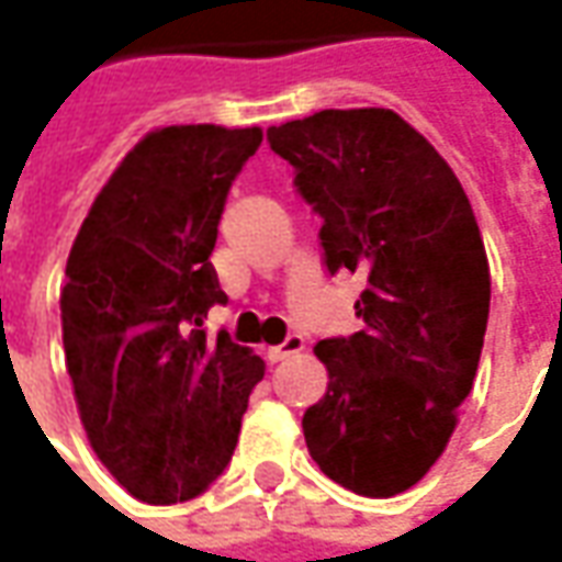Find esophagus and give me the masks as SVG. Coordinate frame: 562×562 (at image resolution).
<instances>
[{
  "mask_svg": "<svg viewBox=\"0 0 562 562\" xmlns=\"http://www.w3.org/2000/svg\"><path fill=\"white\" fill-rule=\"evenodd\" d=\"M302 348H305V338L288 336L284 341H281V345L269 348V351H266V357H269L272 363H281V360H288V357H293V353H300Z\"/></svg>",
  "mask_w": 562,
  "mask_h": 562,
  "instance_id": "1",
  "label": "esophagus"
}]
</instances>
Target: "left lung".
Returning a JSON list of instances; mask_svg holds the SVG:
<instances>
[{"instance_id": "8db88e82", "label": "left lung", "mask_w": 562, "mask_h": 562, "mask_svg": "<svg viewBox=\"0 0 562 562\" xmlns=\"http://www.w3.org/2000/svg\"><path fill=\"white\" fill-rule=\"evenodd\" d=\"M321 217L329 272L366 274L363 329L324 338V400L302 417L312 460L360 496L424 479L479 372L491 266L469 196L441 154L390 109H326L269 126Z\"/></svg>"}]
</instances>
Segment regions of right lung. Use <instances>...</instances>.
Returning a JSON list of instances; mask_svg holds the SVG:
<instances>
[{
    "instance_id": "obj_1",
    "label": "right lung",
    "mask_w": 562,
    "mask_h": 562,
    "mask_svg": "<svg viewBox=\"0 0 562 562\" xmlns=\"http://www.w3.org/2000/svg\"><path fill=\"white\" fill-rule=\"evenodd\" d=\"M260 126H162L83 217L59 293L63 348L90 448L135 499H193L226 469L266 366L202 317L226 302L209 262L226 193Z\"/></svg>"
}]
</instances>
